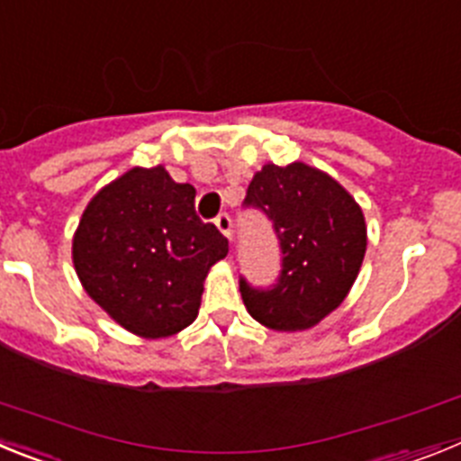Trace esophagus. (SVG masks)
Instances as JSON below:
<instances>
[{
  "instance_id": "obj_1",
  "label": "esophagus",
  "mask_w": 461,
  "mask_h": 461,
  "mask_svg": "<svg viewBox=\"0 0 461 461\" xmlns=\"http://www.w3.org/2000/svg\"><path fill=\"white\" fill-rule=\"evenodd\" d=\"M214 223H217V228L221 230V235H226L228 240L233 238V219L228 217L226 212H221L217 219H214Z\"/></svg>"
}]
</instances>
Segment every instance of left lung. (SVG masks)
<instances>
[{
    "label": "left lung",
    "instance_id": "obj_1",
    "mask_svg": "<svg viewBox=\"0 0 461 461\" xmlns=\"http://www.w3.org/2000/svg\"><path fill=\"white\" fill-rule=\"evenodd\" d=\"M244 205L266 212L281 247L272 288L240 279L247 312L270 330H309L351 291L367 251L365 214L328 173L295 161L266 164L254 175Z\"/></svg>",
    "mask_w": 461,
    "mask_h": 461
}]
</instances>
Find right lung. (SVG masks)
Listing matches in <instances>:
<instances>
[{
    "label": "right lung",
    "instance_id": "add662e5",
    "mask_svg": "<svg viewBox=\"0 0 461 461\" xmlns=\"http://www.w3.org/2000/svg\"><path fill=\"white\" fill-rule=\"evenodd\" d=\"M194 201V186L154 166L126 170L85 207L73 266L87 295L133 335L161 339L194 323L203 281L228 254Z\"/></svg>",
    "mask_w": 461,
    "mask_h": 461
}]
</instances>
